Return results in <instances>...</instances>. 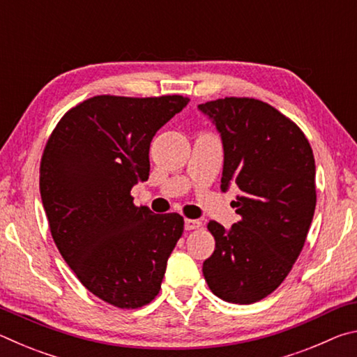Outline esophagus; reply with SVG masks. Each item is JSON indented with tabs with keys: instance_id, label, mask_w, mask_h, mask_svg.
<instances>
[{
	"instance_id": "34e87169",
	"label": "esophagus",
	"mask_w": 357,
	"mask_h": 357,
	"mask_svg": "<svg viewBox=\"0 0 357 357\" xmlns=\"http://www.w3.org/2000/svg\"><path fill=\"white\" fill-rule=\"evenodd\" d=\"M184 225H185V229H198L202 227V222L200 220H195V219H185V222H184Z\"/></svg>"
}]
</instances>
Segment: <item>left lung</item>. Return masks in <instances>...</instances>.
Masks as SVG:
<instances>
[{"instance_id":"1","label":"left lung","mask_w":357,"mask_h":357,"mask_svg":"<svg viewBox=\"0 0 357 357\" xmlns=\"http://www.w3.org/2000/svg\"><path fill=\"white\" fill-rule=\"evenodd\" d=\"M198 108L223 143L220 189L234 183L239 222L211 220L215 250L203 263L211 291L231 304L264 299L287 279L309 234L317 206L315 157L294 121L253 98H223Z\"/></svg>"}]
</instances>
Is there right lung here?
<instances>
[{"label": "right lung", "mask_w": 357, "mask_h": 357, "mask_svg": "<svg viewBox=\"0 0 357 357\" xmlns=\"http://www.w3.org/2000/svg\"><path fill=\"white\" fill-rule=\"evenodd\" d=\"M189 100L94 96L64 113L44 148L39 189L52 238L82 285L118 309L159 294L183 236V217L135 206L130 190L149 178L155 132Z\"/></svg>", "instance_id": "right-lung-1"}]
</instances>
